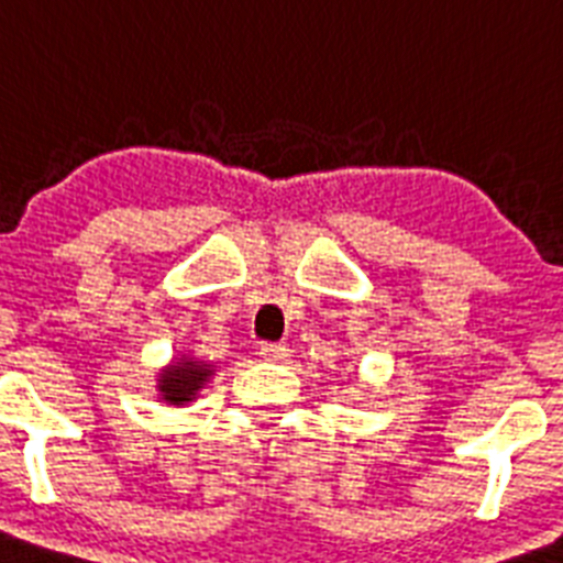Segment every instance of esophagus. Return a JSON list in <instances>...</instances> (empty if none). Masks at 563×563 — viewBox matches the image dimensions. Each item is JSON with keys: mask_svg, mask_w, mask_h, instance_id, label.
Segmentation results:
<instances>
[{"mask_svg": "<svg viewBox=\"0 0 563 563\" xmlns=\"http://www.w3.org/2000/svg\"><path fill=\"white\" fill-rule=\"evenodd\" d=\"M260 354H263L266 361H286V357H289V346H286V343H263V346H260Z\"/></svg>", "mask_w": 563, "mask_h": 563, "instance_id": "34e87169", "label": "esophagus"}]
</instances>
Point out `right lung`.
Masks as SVG:
<instances>
[{
  "label": "right lung",
  "mask_w": 563,
  "mask_h": 563,
  "mask_svg": "<svg viewBox=\"0 0 563 563\" xmlns=\"http://www.w3.org/2000/svg\"><path fill=\"white\" fill-rule=\"evenodd\" d=\"M211 377V369L206 363L197 361H183L172 369H165L159 375V391H163V400L168 404H188V400L202 389V384Z\"/></svg>",
  "instance_id": "add662e5"
}]
</instances>
